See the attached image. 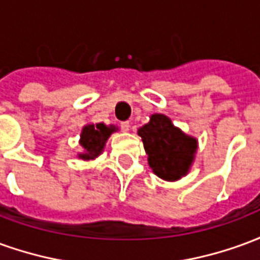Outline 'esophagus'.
<instances>
[{
  "label": "esophagus",
  "mask_w": 260,
  "mask_h": 260,
  "mask_svg": "<svg viewBox=\"0 0 260 260\" xmlns=\"http://www.w3.org/2000/svg\"><path fill=\"white\" fill-rule=\"evenodd\" d=\"M119 126H121V129L124 131V132H128V131H129V122H128V121H125V122H121V124H119Z\"/></svg>",
  "instance_id": "34e87169"
}]
</instances>
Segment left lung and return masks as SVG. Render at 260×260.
Segmentation results:
<instances>
[{
  "mask_svg": "<svg viewBox=\"0 0 260 260\" xmlns=\"http://www.w3.org/2000/svg\"><path fill=\"white\" fill-rule=\"evenodd\" d=\"M153 173L166 181H177L188 174L195 158L198 141L174 126L164 114H153L138 131Z\"/></svg>",
  "mask_w": 260,
  "mask_h": 260,
  "instance_id": "obj_1",
  "label": "left lung"
}]
</instances>
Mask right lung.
Segmentation results:
<instances>
[{"mask_svg": "<svg viewBox=\"0 0 260 260\" xmlns=\"http://www.w3.org/2000/svg\"><path fill=\"white\" fill-rule=\"evenodd\" d=\"M117 131V126L104 124H87L83 126L80 134V146L83 147V153H80L79 157L83 160H93L99 154H102L103 149L106 146V142L110 135Z\"/></svg>", "mask_w": 260, "mask_h": 260, "instance_id": "right-lung-1", "label": "right lung"}]
</instances>
